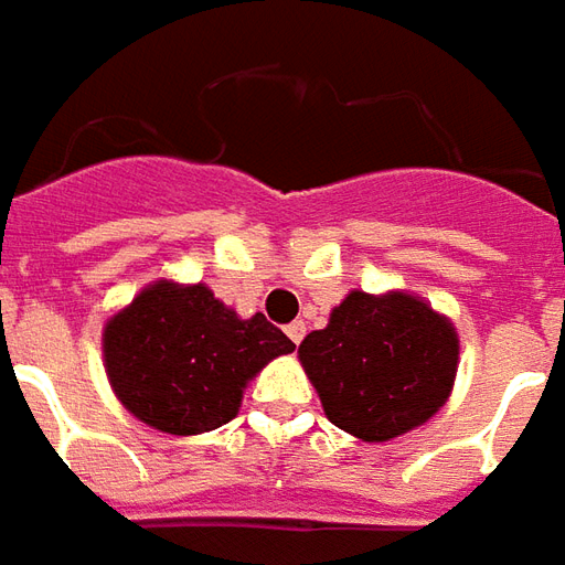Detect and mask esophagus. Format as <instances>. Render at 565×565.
Listing matches in <instances>:
<instances>
[{"instance_id":"1","label":"esophagus","mask_w":565,"mask_h":565,"mask_svg":"<svg viewBox=\"0 0 565 565\" xmlns=\"http://www.w3.org/2000/svg\"><path fill=\"white\" fill-rule=\"evenodd\" d=\"M287 335H290V342H302L306 339V323L302 320H294V323H287Z\"/></svg>"}]
</instances>
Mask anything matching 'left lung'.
I'll return each mask as SVG.
<instances>
[{
    "label": "left lung",
    "mask_w": 565,
    "mask_h": 565,
    "mask_svg": "<svg viewBox=\"0 0 565 565\" xmlns=\"http://www.w3.org/2000/svg\"><path fill=\"white\" fill-rule=\"evenodd\" d=\"M457 332L424 299L354 294L332 308L327 330L308 332L299 360L332 424L387 441L426 424L457 375Z\"/></svg>",
    "instance_id": "8db88e82"
}]
</instances>
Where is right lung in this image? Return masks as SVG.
<instances>
[{
    "mask_svg": "<svg viewBox=\"0 0 565 565\" xmlns=\"http://www.w3.org/2000/svg\"><path fill=\"white\" fill-rule=\"evenodd\" d=\"M105 369L132 415L172 436L230 424L247 379L296 344L275 323L235 311L209 287L160 281L105 327Z\"/></svg>",
    "mask_w": 565,
    "mask_h": 565,
    "instance_id": "right-lung-1",
    "label": "right lung"
}]
</instances>
